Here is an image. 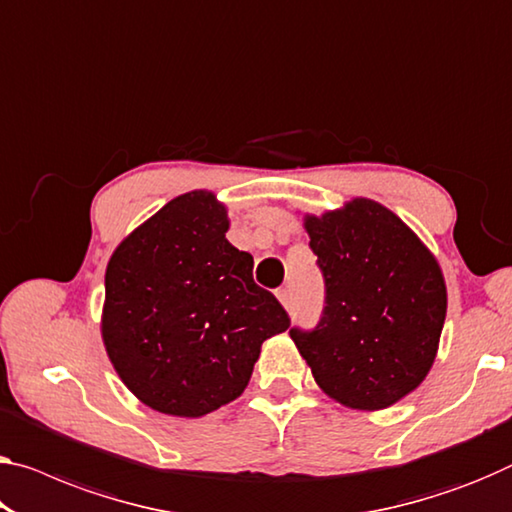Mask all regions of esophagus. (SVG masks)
I'll list each match as a JSON object with an SVG mask.
<instances>
[{
  "instance_id": "esophagus-1",
  "label": "esophagus",
  "mask_w": 512,
  "mask_h": 512,
  "mask_svg": "<svg viewBox=\"0 0 512 512\" xmlns=\"http://www.w3.org/2000/svg\"><path fill=\"white\" fill-rule=\"evenodd\" d=\"M277 300H279L283 306H288V304H290V290H288V288H279V290H277Z\"/></svg>"
}]
</instances>
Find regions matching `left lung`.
<instances>
[{
    "instance_id": "obj_1",
    "label": "left lung",
    "mask_w": 512,
    "mask_h": 512,
    "mask_svg": "<svg viewBox=\"0 0 512 512\" xmlns=\"http://www.w3.org/2000/svg\"><path fill=\"white\" fill-rule=\"evenodd\" d=\"M325 277L316 329H290L318 387L352 410H387L426 380L446 320V281L396 212L357 196L304 215Z\"/></svg>"
}]
</instances>
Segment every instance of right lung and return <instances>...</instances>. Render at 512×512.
<instances>
[{
    "instance_id": "add662e5",
    "label": "right lung",
    "mask_w": 512,
    "mask_h": 512,
    "mask_svg": "<svg viewBox=\"0 0 512 512\" xmlns=\"http://www.w3.org/2000/svg\"><path fill=\"white\" fill-rule=\"evenodd\" d=\"M226 231L224 203L194 190L139 224L107 263L102 343L125 387L155 412L199 419L231 403L265 338L290 327Z\"/></svg>"
}]
</instances>
